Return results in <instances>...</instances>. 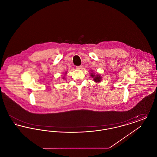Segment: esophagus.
Returning <instances> with one entry per match:
<instances>
[{
	"mask_svg": "<svg viewBox=\"0 0 157 157\" xmlns=\"http://www.w3.org/2000/svg\"><path fill=\"white\" fill-rule=\"evenodd\" d=\"M82 65H80V66H77V67H76V68L78 69H80L82 68Z\"/></svg>",
	"mask_w": 157,
	"mask_h": 157,
	"instance_id": "1",
	"label": "esophagus"
}]
</instances>
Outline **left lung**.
I'll return each instance as SVG.
<instances>
[{"label":"left lung","mask_w":157,"mask_h":157,"mask_svg":"<svg viewBox=\"0 0 157 157\" xmlns=\"http://www.w3.org/2000/svg\"><path fill=\"white\" fill-rule=\"evenodd\" d=\"M91 74L90 76H91L92 78H94V81H95V82H101V76H100V75H95V74H93L92 73V74Z\"/></svg>","instance_id":"obj_1"}]
</instances>
